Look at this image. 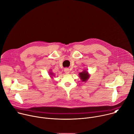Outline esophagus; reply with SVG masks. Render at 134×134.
I'll return each instance as SVG.
<instances>
[{
  "mask_svg": "<svg viewBox=\"0 0 134 134\" xmlns=\"http://www.w3.org/2000/svg\"><path fill=\"white\" fill-rule=\"evenodd\" d=\"M64 71H65V72L66 74H68L69 73V72H70L69 69L68 68H65V69H64Z\"/></svg>",
  "mask_w": 134,
  "mask_h": 134,
  "instance_id": "obj_1",
  "label": "esophagus"
}]
</instances>
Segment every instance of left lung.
I'll return each instance as SVG.
<instances>
[{"mask_svg":"<svg viewBox=\"0 0 134 134\" xmlns=\"http://www.w3.org/2000/svg\"><path fill=\"white\" fill-rule=\"evenodd\" d=\"M90 74L86 71V70H84L83 71L79 73V77L83 82H86L90 78Z\"/></svg>","mask_w":134,"mask_h":134,"instance_id":"obj_1","label":"left lung"}]
</instances>
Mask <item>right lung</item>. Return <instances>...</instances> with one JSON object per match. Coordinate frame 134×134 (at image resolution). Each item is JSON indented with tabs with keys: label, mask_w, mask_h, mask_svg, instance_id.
I'll list each match as a JSON object with an SVG mask.
<instances>
[{
	"label": "right lung",
	"mask_w": 134,
	"mask_h": 134,
	"mask_svg": "<svg viewBox=\"0 0 134 134\" xmlns=\"http://www.w3.org/2000/svg\"><path fill=\"white\" fill-rule=\"evenodd\" d=\"M49 75H50V77H51V78H52V77L53 76H54V74L53 73H52V72H51V70L50 71V72H49Z\"/></svg>",
	"instance_id": "obj_1"
}]
</instances>
